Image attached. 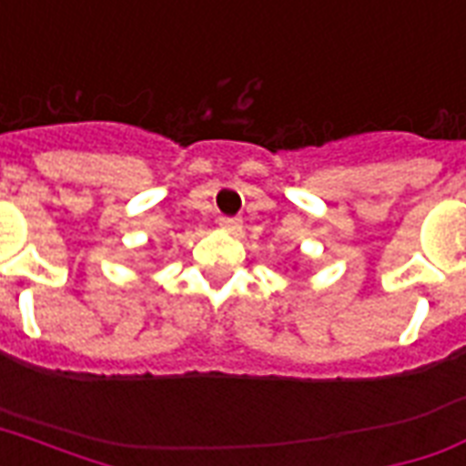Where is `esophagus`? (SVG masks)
<instances>
[{"mask_svg":"<svg viewBox=\"0 0 466 466\" xmlns=\"http://www.w3.org/2000/svg\"><path fill=\"white\" fill-rule=\"evenodd\" d=\"M218 226H221L226 233H230V236H240V230H243V221H240V218H230V216H223L221 221H218Z\"/></svg>","mask_w":466,"mask_h":466,"instance_id":"esophagus-1","label":"esophagus"}]
</instances>
